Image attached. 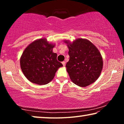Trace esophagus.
<instances>
[{"label":"esophagus","instance_id":"esophagus-1","mask_svg":"<svg viewBox=\"0 0 124 124\" xmlns=\"http://www.w3.org/2000/svg\"><path fill=\"white\" fill-rule=\"evenodd\" d=\"M62 64H63V66L64 67L65 66V65H66V62H65L64 61H63V62H62Z\"/></svg>","mask_w":124,"mask_h":124}]
</instances>
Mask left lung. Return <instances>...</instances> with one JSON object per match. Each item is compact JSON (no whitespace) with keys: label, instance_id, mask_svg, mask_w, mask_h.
I'll return each instance as SVG.
<instances>
[{"label":"left lung","instance_id":"1","mask_svg":"<svg viewBox=\"0 0 124 124\" xmlns=\"http://www.w3.org/2000/svg\"><path fill=\"white\" fill-rule=\"evenodd\" d=\"M67 44L70 60L66 70L73 83L86 87L95 82L101 73L103 58L97 47L86 39L78 38L72 43L63 41Z\"/></svg>","mask_w":124,"mask_h":124}]
</instances>
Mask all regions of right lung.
Instances as JSON below:
<instances>
[{"mask_svg": "<svg viewBox=\"0 0 124 124\" xmlns=\"http://www.w3.org/2000/svg\"><path fill=\"white\" fill-rule=\"evenodd\" d=\"M55 44L45 38L35 40L27 46L20 58V66L26 78L34 84L50 82L58 68L63 66L53 52Z\"/></svg>", "mask_w": 124, "mask_h": 124, "instance_id": "1", "label": "right lung"}]
</instances>
